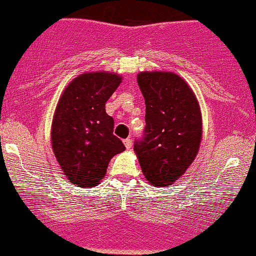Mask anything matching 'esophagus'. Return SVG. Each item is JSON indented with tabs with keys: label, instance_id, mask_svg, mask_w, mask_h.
Wrapping results in <instances>:
<instances>
[{
	"label": "esophagus",
	"instance_id": "esophagus-1",
	"mask_svg": "<svg viewBox=\"0 0 256 256\" xmlns=\"http://www.w3.org/2000/svg\"><path fill=\"white\" fill-rule=\"evenodd\" d=\"M124 146H126V148L127 149H129L132 146V140L130 138H126L124 141Z\"/></svg>",
	"mask_w": 256,
	"mask_h": 256
}]
</instances>
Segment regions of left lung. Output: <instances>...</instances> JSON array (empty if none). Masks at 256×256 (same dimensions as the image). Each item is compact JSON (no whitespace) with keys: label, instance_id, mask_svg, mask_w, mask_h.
I'll return each mask as SVG.
<instances>
[{"label":"left lung","instance_id":"8db88e82","mask_svg":"<svg viewBox=\"0 0 256 256\" xmlns=\"http://www.w3.org/2000/svg\"><path fill=\"white\" fill-rule=\"evenodd\" d=\"M146 101L143 138L134 150L149 183L164 188L180 178L197 156L202 113L190 86L171 72H140Z\"/></svg>","mask_w":256,"mask_h":256}]
</instances>
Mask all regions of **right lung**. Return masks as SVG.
<instances>
[{
  "label": "right lung",
  "instance_id": "obj_1",
  "mask_svg": "<svg viewBox=\"0 0 256 256\" xmlns=\"http://www.w3.org/2000/svg\"><path fill=\"white\" fill-rule=\"evenodd\" d=\"M121 82L116 73H84L68 84L58 101L52 121V149L72 184L96 186L110 160L126 149L113 134L114 120L104 108Z\"/></svg>",
  "mask_w": 256,
  "mask_h": 256
}]
</instances>
